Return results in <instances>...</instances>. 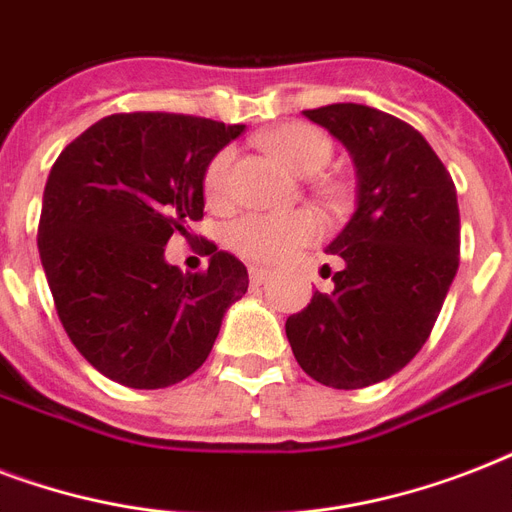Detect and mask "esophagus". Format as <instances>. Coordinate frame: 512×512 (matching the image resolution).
<instances>
[{
	"label": "esophagus",
	"instance_id": "1",
	"mask_svg": "<svg viewBox=\"0 0 512 512\" xmlns=\"http://www.w3.org/2000/svg\"><path fill=\"white\" fill-rule=\"evenodd\" d=\"M249 279H252V284H263L268 279V271L263 265H249Z\"/></svg>",
	"mask_w": 512,
	"mask_h": 512
}]
</instances>
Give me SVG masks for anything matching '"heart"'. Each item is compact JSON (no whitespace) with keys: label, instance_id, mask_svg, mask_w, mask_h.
I'll return each instance as SVG.
<instances>
[{"label":"heart","instance_id":"1","mask_svg":"<svg viewBox=\"0 0 512 512\" xmlns=\"http://www.w3.org/2000/svg\"><path fill=\"white\" fill-rule=\"evenodd\" d=\"M260 143H263L265 151L281 167H287L292 175L300 177L319 175L329 164L332 154H335L332 140L324 132L311 127V124L300 122L273 127L271 132H265L263 138H260ZM233 159L236 156H233L231 148H225L207 167L204 191H207L209 204H215V207L228 201ZM321 193L332 204H340L342 201V191L332 183L321 185ZM316 236H319V223L308 212L247 215L228 228V244H231V249H236L247 260H255V263H279L281 257H287L289 252H295L297 247H303V244L313 241Z\"/></svg>","mask_w":512,"mask_h":512}]
</instances>
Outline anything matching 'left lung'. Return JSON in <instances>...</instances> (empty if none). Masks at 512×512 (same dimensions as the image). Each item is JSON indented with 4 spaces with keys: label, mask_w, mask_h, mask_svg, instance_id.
Returning <instances> with one entry per match:
<instances>
[{
    "label": "left lung",
    "mask_w": 512,
    "mask_h": 512,
    "mask_svg": "<svg viewBox=\"0 0 512 512\" xmlns=\"http://www.w3.org/2000/svg\"><path fill=\"white\" fill-rule=\"evenodd\" d=\"M356 167V212L327 247L335 289L287 319L297 364L321 385L356 390L412 361L460 268L452 175L412 124L358 103L303 111Z\"/></svg>",
    "instance_id": "obj_1"
}]
</instances>
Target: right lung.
<instances>
[{"label": "right lung", "instance_id": "right-lung-1", "mask_svg": "<svg viewBox=\"0 0 512 512\" xmlns=\"http://www.w3.org/2000/svg\"><path fill=\"white\" fill-rule=\"evenodd\" d=\"M241 132L201 116L114 114L52 164L39 257L66 335L108 380L156 390L191 377L247 295L244 263L215 244L201 273L164 260L167 241L204 215L209 162Z\"/></svg>", "mask_w": 512, "mask_h": 512}]
</instances>
